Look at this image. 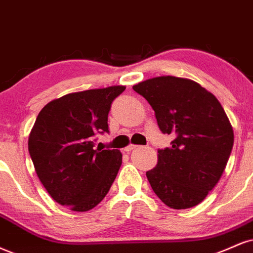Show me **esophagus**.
Instances as JSON below:
<instances>
[{
  "instance_id": "obj_1",
  "label": "esophagus",
  "mask_w": 253,
  "mask_h": 253,
  "mask_svg": "<svg viewBox=\"0 0 253 253\" xmlns=\"http://www.w3.org/2000/svg\"><path fill=\"white\" fill-rule=\"evenodd\" d=\"M136 147H138V146H136V145L130 144V145L127 146V147H125V148H124V151H125V152H127V153H129L130 151H133V150H134V148H136Z\"/></svg>"
}]
</instances>
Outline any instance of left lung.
Returning <instances> with one entry per match:
<instances>
[{"label":"left lung","instance_id":"8db88e82","mask_svg":"<svg viewBox=\"0 0 253 253\" xmlns=\"http://www.w3.org/2000/svg\"><path fill=\"white\" fill-rule=\"evenodd\" d=\"M147 100L169 147L146 172L152 190L169 208L202 203L223 174L233 147V129L213 94L188 79L159 77L133 86Z\"/></svg>","mask_w":253,"mask_h":253}]
</instances>
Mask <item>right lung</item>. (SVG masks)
<instances>
[{
  "label": "right lung",
  "mask_w": 253,
  "mask_h": 253,
  "mask_svg": "<svg viewBox=\"0 0 253 253\" xmlns=\"http://www.w3.org/2000/svg\"><path fill=\"white\" fill-rule=\"evenodd\" d=\"M125 89L67 94L47 103L36 118L28 140L36 174L50 197L72 211L95 208L117 178L123 154L95 148V135L109 132L111 105Z\"/></svg>",
  "instance_id": "add662e5"
}]
</instances>
